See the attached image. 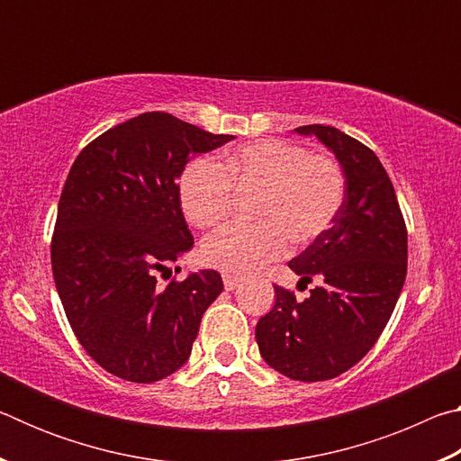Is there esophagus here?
Instances as JSON below:
<instances>
[{
    "instance_id": "obj_1",
    "label": "esophagus",
    "mask_w": 461,
    "mask_h": 461,
    "mask_svg": "<svg viewBox=\"0 0 461 461\" xmlns=\"http://www.w3.org/2000/svg\"><path fill=\"white\" fill-rule=\"evenodd\" d=\"M240 285H241V278L231 276V275H223V286H225V291H233V288H238Z\"/></svg>"
}]
</instances>
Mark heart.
<instances>
[{
  "mask_svg": "<svg viewBox=\"0 0 461 461\" xmlns=\"http://www.w3.org/2000/svg\"><path fill=\"white\" fill-rule=\"evenodd\" d=\"M238 191H260L258 223H231L201 246L207 267L246 275L280 258L288 240L309 246L331 228L346 201V175L333 156L309 152L288 140L268 138L233 148L220 165L197 158L178 181L185 217L205 230L220 225L236 205Z\"/></svg>",
  "mask_w": 461,
  "mask_h": 461,
  "instance_id": "heart-1",
  "label": "heart"
}]
</instances>
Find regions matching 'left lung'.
Wrapping results in <instances>:
<instances>
[{"mask_svg": "<svg viewBox=\"0 0 461 461\" xmlns=\"http://www.w3.org/2000/svg\"><path fill=\"white\" fill-rule=\"evenodd\" d=\"M330 148L346 175L338 220L305 252L288 262L301 283L319 285L296 301L275 286L276 303L256 341L268 366L301 382L339 376L370 352L407 278V225L390 176L368 146L338 128H296Z\"/></svg>", "mask_w": 461, "mask_h": 461, "instance_id": "8db88e82", "label": "left lung"}]
</instances>
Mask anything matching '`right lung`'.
I'll list each match as a JSON object with an SVG mask.
<instances>
[{"label":"right lung","instance_id":"right-lung-1","mask_svg":"<svg viewBox=\"0 0 461 461\" xmlns=\"http://www.w3.org/2000/svg\"><path fill=\"white\" fill-rule=\"evenodd\" d=\"M230 140L146 112L97 136L68 170L50 244L54 285L85 352L113 376L148 384L176 372L223 291L215 270L158 278L193 248L178 176Z\"/></svg>","mask_w":461,"mask_h":461}]
</instances>
